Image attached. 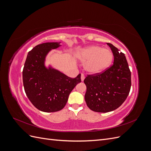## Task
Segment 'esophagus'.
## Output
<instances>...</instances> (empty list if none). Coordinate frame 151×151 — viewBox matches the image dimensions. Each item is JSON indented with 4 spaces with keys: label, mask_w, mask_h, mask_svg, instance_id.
<instances>
[{
    "label": "esophagus",
    "mask_w": 151,
    "mask_h": 151,
    "mask_svg": "<svg viewBox=\"0 0 151 151\" xmlns=\"http://www.w3.org/2000/svg\"><path fill=\"white\" fill-rule=\"evenodd\" d=\"M84 79H85V76H84V75L83 74H81V81H84Z\"/></svg>",
    "instance_id": "obj_1"
}]
</instances>
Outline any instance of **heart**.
Masks as SVG:
<instances>
[{
  "instance_id": "obj_1",
  "label": "heart",
  "mask_w": 151,
  "mask_h": 151,
  "mask_svg": "<svg viewBox=\"0 0 151 151\" xmlns=\"http://www.w3.org/2000/svg\"><path fill=\"white\" fill-rule=\"evenodd\" d=\"M77 56L84 63L85 71L93 75L101 74L107 70L113 60V54L110 50L97 45L82 49Z\"/></svg>"
}]
</instances>
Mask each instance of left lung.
<instances>
[{"label": "left lung", "instance_id": "1", "mask_svg": "<svg viewBox=\"0 0 151 151\" xmlns=\"http://www.w3.org/2000/svg\"><path fill=\"white\" fill-rule=\"evenodd\" d=\"M114 57L113 64L102 74L88 76L84 96L91 110L106 113L115 110L125 101L131 87V72L125 54L111 43H107Z\"/></svg>", "mask_w": 151, "mask_h": 151}]
</instances>
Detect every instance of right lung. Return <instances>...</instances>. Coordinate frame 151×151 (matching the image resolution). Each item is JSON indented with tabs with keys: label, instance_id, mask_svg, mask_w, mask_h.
I'll list each match as a JSON object with an SVG mask.
<instances>
[{
	"label": "right lung",
	"instance_id": "add662e5",
	"mask_svg": "<svg viewBox=\"0 0 151 151\" xmlns=\"http://www.w3.org/2000/svg\"><path fill=\"white\" fill-rule=\"evenodd\" d=\"M61 42L36 45L28 52L22 71V81L27 97L34 106L43 112H56L64 108L71 91L81 83V74L72 79L51 65L46 58Z\"/></svg>",
	"mask_w": 151,
	"mask_h": 151
}]
</instances>
